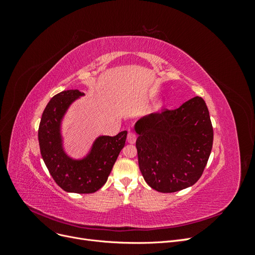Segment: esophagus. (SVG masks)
Masks as SVG:
<instances>
[{
    "label": "esophagus",
    "mask_w": 255,
    "mask_h": 255,
    "mask_svg": "<svg viewBox=\"0 0 255 255\" xmlns=\"http://www.w3.org/2000/svg\"><path fill=\"white\" fill-rule=\"evenodd\" d=\"M128 141L129 143H134L136 141V135L133 132H128Z\"/></svg>",
    "instance_id": "34e87169"
}]
</instances>
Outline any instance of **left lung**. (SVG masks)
Returning a JSON list of instances; mask_svg holds the SVG:
<instances>
[{"mask_svg": "<svg viewBox=\"0 0 255 255\" xmlns=\"http://www.w3.org/2000/svg\"><path fill=\"white\" fill-rule=\"evenodd\" d=\"M138 164L144 181L159 192H175L201 177L212 151L214 132L207 106L195 97L176 110L137 121Z\"/></svg>", "mask_w": 255, "mask_h": 255, "instance_id": "obj_1", "label": "left lung"}]
</instances>
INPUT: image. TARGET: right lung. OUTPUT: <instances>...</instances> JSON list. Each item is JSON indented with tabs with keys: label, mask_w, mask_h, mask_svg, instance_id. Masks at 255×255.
I'll return each mask as SVG.
<instances>
[{
	"label": "right lung",
	"mask_w": 255,
	"mask_h": 255,
	"mask_svg": "<svg viewBox=\"0 0 255 255\" xmlns=\"http://www.w3.org/2000/svg\"><path fill=\"white\" fill-rule=\"evenodd\" d=\"M80 90H65L54 96L45 107L38 128L41 156L53 180L60 188L75 194H92L106 183L120 151L126 144L127 130L114 137L101 136L86 158L74 160L66 155L59 133L60 120Z\"/></svg>",
	"instance_id": "add662e5"
}]
</instances>
